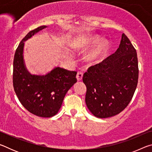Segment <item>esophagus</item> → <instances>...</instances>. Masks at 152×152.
<instances>
[{
  "mask_svg": "<svg viewBox=\"0 0 152 152\" xmlns=\"http://www.w3.org/2000/svg\"><path fill=\"white\" fill-rule=\"evenodd\" d=\"M82 77H83V72H78L77 73V75H76L77 80H78V81L82 80Z\"/></svg>",
  "mask_w": 152,
  "mask_h": 152,
  "instance_id": "34e87169",
  "label": "esophagus"
}]
</instances>
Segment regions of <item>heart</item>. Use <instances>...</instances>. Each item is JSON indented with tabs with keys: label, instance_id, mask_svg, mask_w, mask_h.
I'll return each instance as SVG.
<instances>
[{
	"label": "heart",
	"instance_id": "heart-1",
	"mask_svg": "<svg viewBox=\"0 0 152 152\" xmlns=\"http://www.w3.org/2000/svg\"><path fill=\"white\" fill-rule=\"evenodd\" d=\"M99 40L100 38L96 35H83L77 38L74 42L71 43L70 46L74 50H85L86 49L96 44ZM109 47L108 42L102 39L98 43L96 47L86 53L84 56V59L87 62L91 64L99 62L106 55Z\"/></svg>",
	"mask_w": 152,
	"mask_h": 152
}]
</instances>
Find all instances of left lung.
<instances>
[{"label":"left lung","instance_id":"obj_1","mask_svg":"<svg viewBox=\"0 0 152 152\" xmlns=\"http://www.w3.org/2000/svg\"><path fill=\"white\" fill-rule=\"evenodd\" d=\"M138 76L137 52L123 33L115 53L90 67L83 76L86 104L92 114L108 118L124 110L134 94Z\"/></svg>","mask_w":152,"mask_h":152}]
</instances>
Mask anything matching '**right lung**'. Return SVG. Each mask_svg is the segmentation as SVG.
<instances>
[{"mask_svg": "<svg viewBox=\"0 0 152 152\" xmlns=\"http://www.w3.org/2000/svg\"><path fill=\"white\" fill-rule=\"evenodd\" d=\"M48 27L43 25L31 31L16 50L12 82L15 93L28 111L41 117H51L58 113L66 94L77 82V72L55 67L45 75L31 74L23 58L25 42Z\"/></svg>", "mask_w": 152, "mask_h": 152, "instance_id": "add662e5", "label": "right lung"}]
</instances>
